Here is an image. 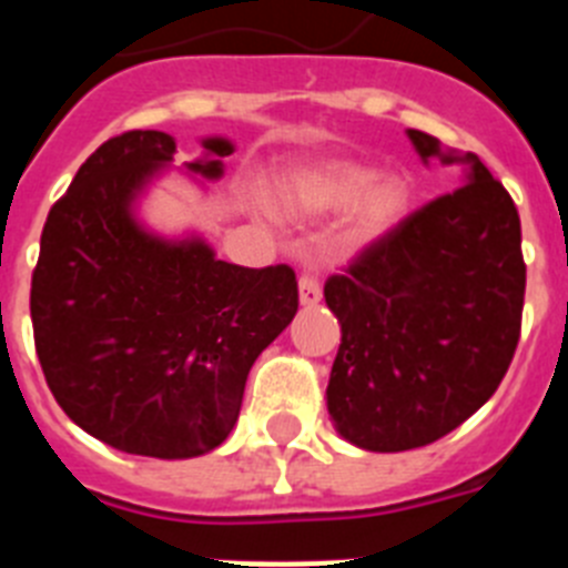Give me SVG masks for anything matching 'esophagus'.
<instances>
[{"instance_id":"obj_1","label":"esophagus","mask_w":568,"mask_h":568,"mask_svg":"<svg viewBox=\"0 0 568 568\" xmlns=\"http://www.w3.org/2000/svg\"><path fill=\"white\" fill-rule=\"evenodd\" d=\"M298 295H301V304H304V307H313V304H318L321 301V275H318V267H315V264H307V267H304V273H301Z\"/></svg>"}]
</instances>
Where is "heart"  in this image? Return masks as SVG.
I'll return each instance as SVG.
<instances>
[{
	"label": "heart",
	"instance_id": "b5f03b06",
	"mask_svg": "<svg viewBox=\"0 0 568 568\" xmlns=\"http://www.w3.org/2000/svg\"><path fill=\"white\" fill-rule=\"evenodd\" d=\"M375 170L355 162H335L315 170L301 184V202L313 213L341 210L355 202L349 219V241L364 244L378 235L389 233L404 219L409 204V190L400 179H384L375 184Z\"/></svg>",
	"mask_w": 568,
	"mask_h": 568
}]
</instances>
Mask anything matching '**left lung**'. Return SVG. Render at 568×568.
<instances>
[{"label": "left lung", "mask_w": 568, "mask_h": 568, "mask_svg": "<svg viewBox=\"0 0 568 568\" xmlns=\"http://www.w3.org/2000/svg\"><path fill=\"white\" fill-rule=\"evenodd\" d=\"M424 159L438 139L406 130ZM469 182L369 241L324 284L341 346L327 386L338 433L369 453L433 444L475 415L520 341V215L478 155Z\"/></svg>", "instance_id": "8db88e82"}]
</instances>
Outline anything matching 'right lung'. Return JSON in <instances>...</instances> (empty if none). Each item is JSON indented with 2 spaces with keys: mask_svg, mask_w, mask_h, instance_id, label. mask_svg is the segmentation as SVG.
I'll use <instances>...</instances> for the list:
<instances>
[{
  "mask_svg": "<svg viewBox=\"0 0 568 568\" xmlns=\"http://www.w3.org/2000/svg\"><path fill=\"white\" fill-rule=\"evenodd\" d=\"M222 175L233 153L204 142ZM175 139L128 130L79 168L48 213L30 278V321L44 381L73 424L113 449L195 458L235 426L250 366L298 313L293 267H239L204 241L144 233L130 202Z\"/></svg>",
  "mask_w": 568,
  "mask_h": 568,
  "instance_id": "add662e5",
  "label": "right lung"
}]
</instances>
